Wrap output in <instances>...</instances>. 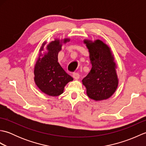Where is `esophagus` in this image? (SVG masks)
<instances>
[{"label": "esophagus", "mask_w": 146, "mask_h": 146, "mask_svg": "<svg viewBox=\"0 0 146 146\" xmlns=\"http://www.w3.org/2000/svg\"><path fill=\"white\" fill-rule=\"evenodd\" d=\"M73 76L75 80H78L80 78V75H79L78 73H74L73 74Z\"/></svg>", "instance_id": "1"}]
</instances>
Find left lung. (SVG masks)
<instances>
[{"mask_svg": "<svg viewBox=\"0 0 146 146\" xmlns=\"http://www.w3.org/2000/svg\"><path fill=\"white\" fill-rule=\"evenodd\" d=\"M92 68L82 80L88 97L95 101L106 100L116 91L119 80L110 48L100 39L92 42L85 39Z\"/></svg>", "mask_w": 146, "mask_h": 146, "instance_id": "8db88e82", "label": "left lung"}]
</instances>
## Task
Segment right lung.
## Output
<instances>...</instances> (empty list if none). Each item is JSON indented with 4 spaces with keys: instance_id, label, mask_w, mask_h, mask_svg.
<instances>
[{
    "instance_id": "1",
    "label": "right lung",
    "mask_w": 146,
    "mask_h": 146,
    "mask_svg": "<svg viewBox=\"0 0 146 146\" xmlns=\"http://www.w3.org/2000/svg\"><path fill=\"white\" fill-rule=\"evenodd\" d=\"M70 41V39L63 40L55 39L46 46L47 52L39 54L37 60L34 74L35 82L37 86L42 92L46 95L56 97L63 93L64 86L68 82L73 81V78L62 68L58 62V54L61 51L63 43ZM44 42L42 44L39 51L44 49Z\"/></svg>"
}]
</instances>
